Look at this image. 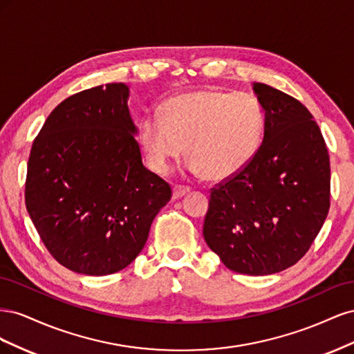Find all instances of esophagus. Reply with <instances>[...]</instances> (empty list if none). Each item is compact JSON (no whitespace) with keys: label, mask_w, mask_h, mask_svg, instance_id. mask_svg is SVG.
Wrapping results in <instances>:
<instances>
[{"label":"esophagus","mask_w":354,"mask_h":354,"mask_svg":"<svg viewBox=\"0 0 354 354\" xmlns=\"http://www.w3.org/2000/svg\"><path fill=\"white\" fill-rule=\"evenodd\" d=\"M190 189L185 186H174L173 187V199H180L183 198L186 194H189Z\"/></svg>","instance_id":"1"}]
</instances>
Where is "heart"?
<instances>
[{
  "instance_id": "heart-1",
  "label": "heart",
  "mask_w": 354,
  "mask_h": 354,
  "mask_svg": "<svg viewBox=\"0 0 354 354\" xmlns=\"http://www.w3.org/2000/svg\"><path fill=\"white\" fill-rule=\"evenodd\" d=\"M264 112L248 93L199 90L164 103L160 118L146 115L138 142L149 167L165 174L171 160L190 156L189 169L211 180L236 176L259 152Z\"/></svg>"
}]
</instances>
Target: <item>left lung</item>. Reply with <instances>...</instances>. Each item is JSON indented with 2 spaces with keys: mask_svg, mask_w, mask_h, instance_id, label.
<instances>
[{
  "mask_svg": "<svg viewBox=\"0 0 354 354\" xmlns=\"http://www.w3.org/2000/svg\"><path fill=\"white\" fill-rule=\"evenodd\" d=\"M264 111L259 152L241 173L214 187L203 239L227 269L251 276L294 266L329 211V155L303 103L254 82Z\"/></svg>",
  "mask_w": 354,
  "mask_h": 354,
  "instance_id": "obj_1",
  "label": "left lung"
}]
</instances>
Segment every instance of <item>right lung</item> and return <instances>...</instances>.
Instances as JSON below:
<instances>
[{
  "mask_svg": "<svg viewBox=\"0 0 354 354\" xmlns=\"http://www.w3.org/2000/svg\"><path fill=\"white\" fill-rule=\"evenodd\" d=\"M128 97L122 82L71 95L30 149L26 209L50 254L75 273L125 269L171 199L169 185L142 162Z\"/></svg>",
  "mask_w": 354,
  "mask_h": 354,
  "instance_id": "add662e5",
  "label": "right lung"
}]
</instances>
